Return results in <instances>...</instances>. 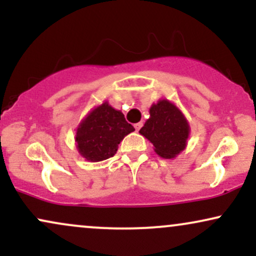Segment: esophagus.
Segmentation results:
<instances>
[{
	"label": "esophagus",
	"instance_id": "1",
	"mask_svg": "<svg viewBox=\"0 0 256 256\" xmlns=\"http://www.w3.org/2000/svg\"><path fill=\"white\" fill-rule=\"evenodd\" d=\"M134 128H136V131H140V128H142V126H143V122H137V124H134Z\"/></svg>",
	"mask_w": 256,
	"mask_h": 256
}]
</instances>
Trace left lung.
Wrapping results in <instances>:
<instances>
[{
	"label": "left lung",
	"mask_w": 256,
	"mask_h": 256,
	"mask_svg": "<svg viewBox=\"0 0 256 256\" xmlns=\"http://www.w3.org/2000/svg\"><path fill=\"white\" fill-rule=\"evenodd\" d=\"M140 134L150 140L158 155L172 158L185 148L189 125L174 104L167 100H161L152 106L150 118L146 120Z\"/></svg>",
	"instance_id": "1"
}]
</instances>
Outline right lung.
Segmentation results:
<instances>
[{
  "instance_id": "obj_1",
  "label": "right lung",
  "mask_w": 256,
  "mask_h": 256,
  "mask_svg": "<svg viewBox=\"0 0 256 256\" xmlns=\"http://www.w3.org/2000/svg\"><path fill=\"white\" fill-rule=\"evenodd\" d=\"M134 131L124 114L112 108L107 102L95 108L77 130L78 150L86 160L102 161L114 156L120 140Z\"/></svg>"
}]
</instances>
